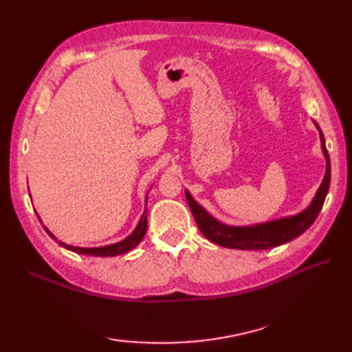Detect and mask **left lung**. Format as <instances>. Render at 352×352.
Wrapping results in <instances>:
<instances>
[{
    "label": "left lung",
    "mask_w": 352,
    "mask_h": 352,
    "mask_svg": "<svg viewBox=\"0 0 352 352\" xmlns=\"http://www.w3.org/2000/svg\"><path fill=\"white\" fill-rule=\"evenodd\" d=\"M318 126V124H316ZM320 134V144L327 159V172L324 182L313 199L311 206L304 210L302 213L292 216V218H284L278 221H272L267 223H260L256 227H228L223 223L214 221L203 207L197 204L189 192H186V199L193 213V218L197 221V226L201 233H203L208 241L218 243L226 248H236V250H271L275 246H280L286 242L294 241L298 236H301L305 230H309L313 222L316 221L319 212L322 210L324 201L330 188V177H331V166L330 157L325 146L324 134L318 126Z\"/></svg>",
    "instance_id": "obj_1"
}]
</instances>
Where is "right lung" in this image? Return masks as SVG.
Listing matches in <instances>:
<instances>
[{
  "label": "right lung",
  "instance_id": "obj_1",
  "mask_svg": "<svg viewBox=\"0 0 352 352\" xmlns=\"http://www.w3.org/2000/svg\"><path fill=\"white\" fill-rule=\"evenodd\" d=\"M146 210L144 212V214H142V218L138 223L136 230L133 231V234H130L126 239H124L122 242L119 243H113V245H107V246H101V248H78V246H69V245H65L62 243L66 250L69 251H74L77 254H86V256H95V257H113V256H119V254H124V252H129L130 250H133L134 246H138L139 242L144 239L145 233H146ZM45 228V227H43ZM47 230V228H45ZM47 233L52 237L56 239L54 236H52L50 231L47 230Z\"/></svg>",
  "mask_w": 352,
  "mask_h": 352
}]
</instances>
